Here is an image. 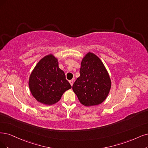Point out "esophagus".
I'll return each mask as SVG.
<instances>
[{"label":"esophagus","instance_id":"1","mask_svg":"<svg viewBox=\"0 0 148 148\" xmlns=\"http://www.w3.org/2000/svg\"><path fill=\"white\" fill-rule=\"evenodd\" d=\"M69 83L71 84V86H73V83H74V80H69Z\"/></svg>","mask_w":148,"mask_h":148}]
</instances>
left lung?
I'll list each match as a JSON object with an SVG mask.
<instances>
[{
	"instance_id": "left-lung-1",
	"label": "left lung",
	"mask_w": 148,
	"mask_h": 148,
	"mask_svg": "<svg viewBox=\"0 0 148 148\" xmlns=\"http://www.w3.org/2000/svg\"><path fill=\"white\" fill-rule=\"evenodd\" d=\"M80 77L73 86L80 102L90 107L101 104L111 88V80L101 59L93 53H87L82 60Z\"/></svg>"
}]
</instances>
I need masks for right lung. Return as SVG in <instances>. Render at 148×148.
<instances>
[{"label":"right lung","instance_id":"right-lung-1","mask_svg":"<svg viewBox=\"0 0 148 148\" xmlns=\"http://www.w3.org/2000/svg\"><path fill=\"white\" fill-rule=\"evenodd\" d=\"M29 86L32 96L45 105L58 102L64 92L71 88L58 59L49 54L41 59L30 75Z\"/></svg>","mask_w":148,"mask_h":148}]
</instances>
